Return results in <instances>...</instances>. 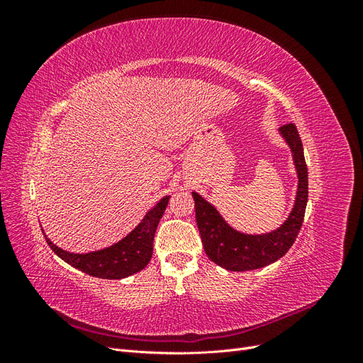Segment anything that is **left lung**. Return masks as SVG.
<instances>
[{
  "instance_id": "1",
  "label": "left lung",
  "mask_w": 363,
  "mask_h": 363,
  "mask_svg": "<svg viewBox=\"0 0 363 363\" xmlns=\"http://www.w3.org/2000/svg\"><path fill=\"white\" fill-rule=\"evenodd\" d=\"M280 133L291 147L298 174V189L289 218L277 230L265 235H244L230 227L216 208L203 196L192 192L195 218L207 257L228 271L259 269L286 255L303 225L307 204V164L303 144L295 124L280 127Z\"/></svg>"
}]
</instances>
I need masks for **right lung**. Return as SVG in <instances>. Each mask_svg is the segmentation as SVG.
<instances>
[{"mask_svg": "<svg viewBox=\"0 0 363 363\" xmlns=\"http://www.w3.org/2000/svg\"><path fill=\"white\" fill-rule=\"evenodd\" d=\"M168 201L169 196H163L133 232L108 248L86 252V255H75V252L65 251L54 245L45 236L47 244L62 260L92 277L107 280L125 279L148 265L152 256V240H155L156 228Z\"/></svg>", "mask_w": 363, "mask_h": 363, "instance_id": "obj_1", "label": "right lung"}]
</instances>
